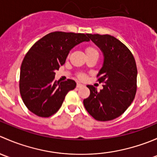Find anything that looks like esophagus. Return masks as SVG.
Listing matches in <instances>:
<instances>
[{
    "mask_svg": "<svg viewBox=\"0 0 157 157\" xmlns=\"http://www.w3.org/2000/svg\"><path fill=\"white\" fill-rule=\"evenodd\" d=\"M82 86H83V85L81 84V83H77V88H80V87H82Z\"/></svg>",
    "mask_w": 157,
    "mask_h": 157,
    "instance_id": "34e87169",
    "label": "esophagus"
}]
</instances>
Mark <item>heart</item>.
<instances>
[{
  "instance_id": "1",
  "label": "heart",
  "mask_w": 157,
  "mask_h": 157,
  "mask_svg": "<svg viewBox=\"0 0 157 157\" xmlns=\"http://www.w3.org/2000/svg\"><path fill=\"white\" fill-rule=\"evenodd\" d=\"M86 55H92V54H96L98 53V52L96 51V49L93 48V47L89 46L86 48ZM77 77H78V78L81 79V80H83V79L86 78V75H85L84 74H83V73H79V74H77Z\"/></svg>"
}]
</instances>
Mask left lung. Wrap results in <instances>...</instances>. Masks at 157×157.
I'll use <instances>...</instances> for the list:
<instances>
[{
    "instance_id": "obj_1",
    "label": "left lung",
    "mask_w": 157,
    "mask_h": 157,
    "mask_svg": "<svg viewBox=\"0 0 157 157\" xmlns=\"http://www.w3.org/2000/svg\"><path fill=\"white\" fill-rule=\"evenodd\" d=\"M104 55L102 67L97 74L103 89L98 92L92 85L90 96L83 100L88 113L97 121H111L126 111L135 97L137 70L131 51L110 35L87 34Z\"/></svg>"
}]
</instances>
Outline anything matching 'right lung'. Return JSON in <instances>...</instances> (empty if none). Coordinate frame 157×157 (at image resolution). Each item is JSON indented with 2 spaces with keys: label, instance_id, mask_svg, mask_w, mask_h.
I'll list each match as a JSON object with an SVG mask.
<instances>
[{
  "label": "right lung",
  "instance_id": "1",
  "mask_svg": "<svg viewBox=\"0 0 157 157\" xmlns=\"http://www.w3.org/2000/svg\"><path fill=\"white\" fill-rule=\"evenodd\" d=\"M90 41L83 33L53 32L36 42L20 67V92L25 105L37 116L48 118L61 108L65 96L76 87L74 80H55V71L65 63L70 51Z\"/></svg>",
  "mask_w": 157,
  "mask_h": 157
}]
</instances>
